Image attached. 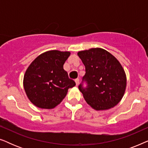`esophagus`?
I'll list each match as a JSON object with an SVG mask.
<instances>
[{
	"label": "esophagus",
	"instance_id": "obj_1",
	"mask_svg": "<svg viewBox=\"0 0 148 148\" xmlns=\"http://www.w3.org/2000/svg\"><path fill=\"white\" fill-rule=\"evenodd\" d=\"M75 84H76V86H77L79 84V79H76L75 80Z\"/></svg>",
	"mask_w": 148,
	"mask_h": 148
}]
</instances>
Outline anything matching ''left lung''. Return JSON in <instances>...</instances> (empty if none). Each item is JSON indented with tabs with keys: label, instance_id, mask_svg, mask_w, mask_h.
I'll return each mask as SVG.
<instances>
[{
	"label": "left lung",
	"instance_id": "left-lung-1",
	"mask_svg": "<svg viewBox=\"0 0 148 148\" xmlns=\"http://www.w3.org/2000/svg\"><path fill=\"white\" fill-rule=\"evenodd\" d=\"M86 67L83 81L79 90L88 104L96 110H106L120 102L127 86L125 70L116 58L101 48H92L77 52Z\"/></svg>",
	"mask_w": 148,
	"mask_h": 148
}]
</instances>
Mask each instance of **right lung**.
<instances>
[{"label":"right lung","mask_w":148,"mask_h":148,"mask_svg":"<svg viewBox=\"0 0 148 148\" xmlns=\"http://www.w3.org/2000/svg\"><path fill=\"white\" fill-rule=\"evenodd\" d=\"M69 51L48 50L40 54L28 66L23 77V88L34 105L52 109L65 98L68 90L75 86L63 65L70 56Z\"/></svg>","instance_id":"add662e5"}]
</instances>
